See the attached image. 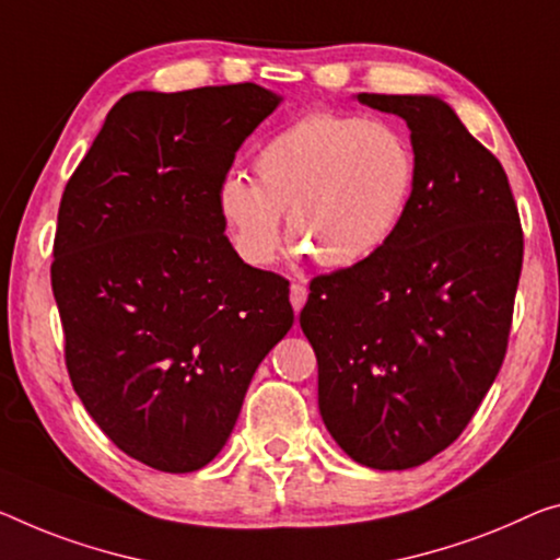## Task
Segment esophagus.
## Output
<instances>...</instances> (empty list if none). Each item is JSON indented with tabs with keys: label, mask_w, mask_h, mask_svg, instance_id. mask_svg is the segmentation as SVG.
Here are the masks:
<instances>
[{
	"label": "esophagus",
	"mask_w": 560,
	"mask_h": 560,
	"mask_svg": "<svg viewBox=\"0 0 560 560\" xmlns=\"http://www.w3.org/2000/svg\"><path fill=\"white\" fill-rule=\"evenodd\" d=\"M305 300H307V288L303 285V282H292L290 303H292V307H295V313H300V310H303Z\"/></svg>",
	"instance_id": "34e87169"
}]
</instances>
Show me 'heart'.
Returning <instances> with one entry per match:
<instances>
[{
  "mask_svg": "<svg viewBox=\"0 0 560 560\" xmlns=\"http://www.w3.org/2000/svg\"><path fill=\"white\" fill-rule=\"evenodd\" d=\"M257 183L232 172L218 208L245 262L268 265L280 212L300 250L325 268H350L390 243L418 179L416 150L398 127L338 112H310L257 150Z\"/></svg>",
  "mask_w": 560,
  "mask_h": 560,
  "instance_id": "heart-1",
  "label": "heart"
}]
</instances>
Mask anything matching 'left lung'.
Here are the masks:
<instances>
[{
    "mask_svg": "<svg viewBox=\"0 0 560 560\" xmlns=\"http://www.w3.org/2000/svg\"><path fill=\"white\" fill-rule=\"evenodd\" d=\"M408 122L418 179L390 243L310 282L300 328L335 443L377 470L458 438L509 350L523 230L509 177L455 112L425 94H358Z\"/></svg>",
    "mask_w": 560,
    "mask_h": 560,
    "instance_id": "1",
    "label": "left lung"
}]
</instances>
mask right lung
Masks as SVG:
<instances>
[{
	"instance_id": "1",
	"label": "right lung",
	"mask_w": 560,
	"mask_h": 560,
	"mask_svg": "<svg viewBox=\"0 0 560 560\" xmlns=\"http://www.w3.org/2000/svg\"><path fill=\"white\" fill-rule=\"evenodd\" d=\"M278 102L255 82L125 94L59 202L67 373L102 433L154 470L208 466L295 320L290 282L240 260L218 208Z\"/></svg>"
}]
</instances>
